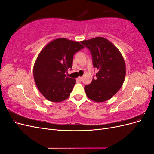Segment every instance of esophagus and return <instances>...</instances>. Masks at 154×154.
<instances>
[{"mask_svg":"<svg viewBox=\"0 0 154 154\" xmlns=\"http://www.w3.org/2000/svg\"><path fill=\"white\" fill-rule=\"evenodd\" d=\"M77 80L78 81H79V82H81L82 80V77H78V78H77Z\"/></svg>","mask_w":154,"mask_h":154,"instance_id":"34e87169","label":"esophagus"}]
</instances>
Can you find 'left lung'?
Instances as JSON below:
<instances>
[{
    "mask_svg": "<svg viewBox=\"0 0 154 154\" xmlns=\"http://www.w3.org/2000/svg\"><path fill=\"white\" fill-rule=\"evenodd\" d=\"M90 50L94 67L98 72L85 86L87 97L96 102L110 99L122 87L126 75L124 58L119 49L103 37L81 42Z\"/></svg>",
    "mask_w": 154,
    "mask_h": 154,
    "instance_id": "8db88e82",
    "label": "left lung"
}]
</instances>
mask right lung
I'll list each match as a JSON object with an SVG mask.
<instances>
[{
  "mask_svg": "<svg viewBox=\"0 0 154 154\" xmlns=\"http://www.w3.org/2000/svg\"><path fill=\"white\" fill-rule=\"evenodd\" d=\"M84 48L78 42L64 38L54 39L46 45L37 57L33 76L38 90L52 102L66 100L76 83L66 73L72 66L73 56Z\"/></svg>",
  "mask_w": 154,
  "mask_h": 154,
  "instance_id": "1",
  "label": "right lung"
}]
</instances>
